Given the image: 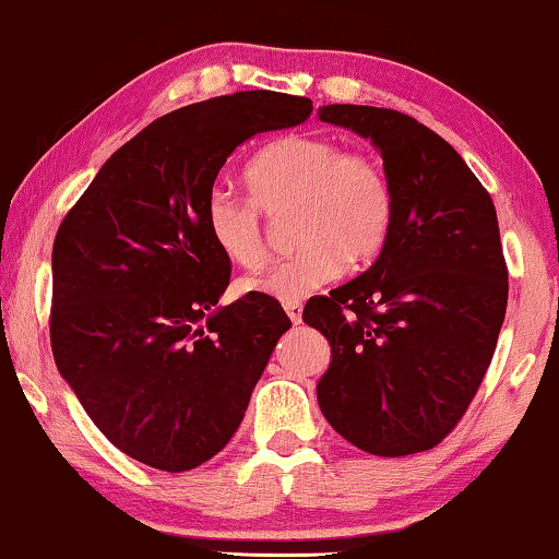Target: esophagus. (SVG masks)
I'll use <instances>...</instances> for the list:
<instances>
[{
  "mask_svg": "<svg viewBox=\"0 0 559 559\" xmlns=\"http://www.w3.org/2000/svg\"><path fill=\"white\" fill-rule=\"evenodd\" d=\"M285 312L289 314V320L295 322V324L302 322V305H299V302H287L285 305Z\"/></svg>",
  "mask_w": 559,
  "mask_h": 559,
  "instance_id": "obj_1",
  "label": "esophagus"
}]
</instances>
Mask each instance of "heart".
<instances>
[{
	"label": "heart",
	"mask_w": 559,
	"mask_h": 559,
	"mask_svg": "<svg viewBox=\"0 0 559 559\" xmlns=\"http://www.w3.org/2000/svg\"><path fill=\"white\" fill-rule=\"evenodd\" d=\"M250 197L214 187L204 200V227L214 247L239 267L264 260V214L289 210L287 257L242 282L250 295L299 302L345 270L382 250L394 217V190L380 154L330 136L289 134L254 154L245 167Z\"/></svg>",
	"instance_id": "obj_1"
}]
</instances>
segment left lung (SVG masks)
Masks as SVG:
<instances>
[{
  "mask_svg": "<svg viewBox=\"0 0 559 559\" xmlns=\"http://www.w3.org/2000/svg\"><path fill=\"white\" fill-rule=\"evenodd\" d=\"M320 119L372 140L394 190L392 227L372 267L305 307L302 320L332 345L320 409L377 457L432 450L465 417L508 309L492 197L415 117L330 105Z\"/></svg>",
  "mask_w": 559,
  "mask_h": 559,
  "instance_id": "obj_1",
  "label": "left lung"
}]
</instances>
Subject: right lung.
Listing matches in <instances>:
<instances>
[{"mask_svg":"<svg viewBox=\"0 0 559 559\" xmlns=\"http://www.w3.org/2000/svg\"><path fill=\"white\" fill-rule=\"evenodd\" d=\"M309 115V99L267 90L169 111L111 154L64 214L51 352L92 423L132 460L187 472L214 457L292 328L264 295L207 314L231 264L204 227V200L239 144Z\"/></svg>","mask_w":559,"mask_h":559,"instance_id":"add662e5","label":"right lung"}]
</instances>
